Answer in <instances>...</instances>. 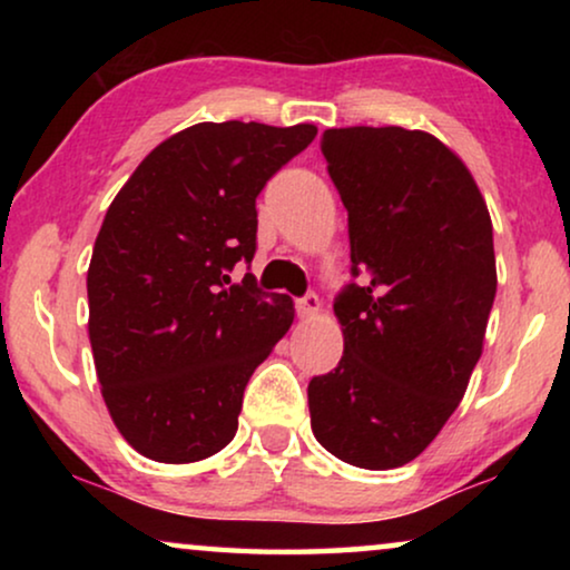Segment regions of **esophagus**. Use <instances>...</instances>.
<instances>
[{"mask_svg": "<svg viewBox=\"0 0 570 570\" xmlns=\"http://www.w3.org/2000/svg\"><path fill=\"white\" fill-rule=\"evenodd\" d=\"M295 311H298V316L301 318H314V316H318V311H322V301H318V295L316 293H308L306 298H301L298 303H295Z\"/></svg>", "mask_w": 570, "mask_h": 570, "instance_id": "34e87169", "label": "esophagus"}]
</instances>
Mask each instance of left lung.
<instances>
[{
	"label": "left lung",
	"mask_w": 570,
	"mask_h": 570,
	"mask_svg": "<svg viewBox=\"0 0 570 570\" xmlns=\"http://www.w3.org/2000/svg\"><path fill=\"white\" fill-rule=\"evenodd\" d=\"M363 285L334 303L345 353L311 379L316 441L342 462L394 470L459 407L495 298L493 223L470 168L423 129H326Z\"/></svg>",
	"instance_id": "1"
}]
</instances>
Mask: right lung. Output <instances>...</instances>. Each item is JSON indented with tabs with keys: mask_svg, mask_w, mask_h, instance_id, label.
Returning <instances> with one entry per match:
<instances>
[{
	"mask_svg": "<svg viewBox=\"0 0 570 570\" xmlns=\"http://www.w3.org/2000/svg\"><path fill=\"white\" fill-rule=\"evenodd\" d=\"M314 137V124H194L108 207L88 267L92 361L114 425L153 462L228 446L248 379L291 330L293 301L230 269L254 259L264 184Z\"/></svg>",
	"mask_w": 570,
	"mask_h": 570,
	"instance_id": "right-lung-1",
	"label": "right lung"
}]
</instances>
